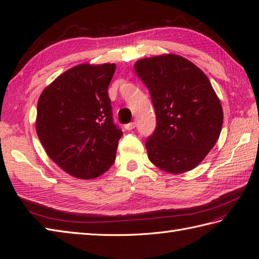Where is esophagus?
I'll list each match as a JSON object with an SVG mask.
<instances>
[{
  "label": "esophagus",
  "mask_w": 259,
  "mask_h": 259,
  "mask_svg": "<svg viewBox=\"0 0 259 259\" xmlns=\"http://www.w3.org/2000/svg\"><path fill=\"white\" fill-rule=\"evenodd\" d=\"M135 126H136V122H130V123H126L124 125V129L125 130H133V129H135Z\"/></svg>",
  "instance_id": "esophagus-1"
}]
</instances>
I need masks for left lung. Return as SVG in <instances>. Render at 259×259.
I'll list each match as a JSON object with an SVG mask.
<instances>
[{"label": "left lung", "mask_w": 259, "mask_h": 259, "mask_svg": "<svg viewBox=\"0 0 259 259\" xmlns=\"http://www.w3.org/2000/svg\"><path fill=\"white\" fill-rule=\"evenodd\" d=\"M135 70L148 88L157 125L146 141L148 158L161 170L195 168L219 139L224 111L209 78L179 55L144 58Z\"/></svg>", "instance_id": "left-lung-1"}]
</instances>
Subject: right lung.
Here are the masks:
<instances>
[{
    "label": "right lung",
    "mask_w": 259,
    "mask_h": 259,
    "mask_svg": "<svg viewBox=\"0 0 259 259\" xmlns=\"http://www.w3.org/2000/svg\"><path fill=\"white\" fill-rule=\"evenodd\" d=\"M114 64H80L59 75L38 100L35 130L66 173L92 180L115 160L122 131L113 123L109 84Z\"/></svg>",
    "instance_id": "obj_1"
}]
</instances>
